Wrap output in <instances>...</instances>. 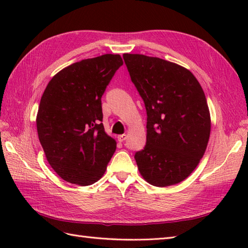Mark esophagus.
<instances>
[{"instance_id":"obj_1","label":"esophagus","mask_w":248,"mask_h":248,"mask_svg":"<svg viewBox=\"0 0 248 248\" xmlns=\"http://www.w3.org/2000/svg\"><path fill=\"white\" fill-rule=\"evenodd\" d=\"M128 135L127 134H121V135H118V140L119 141H124L125 140H127Z\"/></svg>"}]
</instances>
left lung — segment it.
Here are the masks:
<instances>
[{
  "label": "left lung",
  "instance_id": "8db88e82",
  "mask_svg": "<svg viewBox=\"0 0 248 248\" xmlns=\"http://www.w3.org/2000/svg\"><path fill=\"white\" fill-rule=\"evenodd\" d=\"M124 60L147 113L146 145L134 155L140 175L160 187L181 182L198 165L210 138L202 88L175 62L128 53Z\"/></svg>",
  "mask_w": 248,
  "mask_h": 248
}]
</instances>
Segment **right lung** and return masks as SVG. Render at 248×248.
Instances as JSON below:
<instances>
[{
	"instance_id": "obj_1",
	"label": "right lung",
	"mask_w": 248,
	"mask_h": 248,
	"mask_svg": "<svg viewBox=\"0 0 248 248\" xmlns=\"http://www.w3.org/2000/svg\"><path fill=\"white\" fill-rule=\"evenodd\" d=\"M123 64L119 54L83 60L56 73L45 89L37 132L49 164L67 182L84 186L98 181L114 155L101 98Z\"/></svg>"
}]
</instances>
